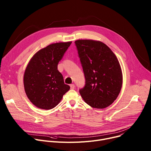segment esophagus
Wrapping results in <instances>:
<instances>
[{
    "label": "esophagus",
    "mask_w": 151,
    "mask_h": 151,
    "mask_svg": "<svg viewBox=\"0 0 151 151\" xmlns=\"http://www.w3.org/2000/svg\"><path fill=\"white\" fill-rule=\"evenodd\" d=\"M70 89H72V90H73L74 88H75V84H73V83H72V84H70Z\"/></svg>",
    "instance_id": "obj_1"
}]
</instances>
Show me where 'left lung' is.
Wrapping results in <instances>:
<instances>
[{
  "label": "left lung",
  "instance_id": "1",
  "mask_svg": "<svg viewBox=\"0 0 151 151\" xmlns=\"http://www.w3.org/2000/svg\"><path fill=\"white\" fill-rule=\"evenodd\" d=\"M85 78L79 90L84 101L93 108L104 109L118 97L122 85L119 61L103 42L79 39L75 42Z\"/></svg>",
  "mask_w": 151,
  "mask_h": 151
}]
</instances>
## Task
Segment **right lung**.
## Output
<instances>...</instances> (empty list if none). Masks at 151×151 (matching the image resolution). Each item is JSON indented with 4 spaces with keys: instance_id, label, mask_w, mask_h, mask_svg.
Segmentation results:
<instances>
[{
    "instance_id": "add662e5",
    "label": "right lung",
    "mask_w": 151,
    "mask_h": 151,
    "mask_svg": "<svg viewBox=\"0 0 151 151\" xmlns=\"http://www.w3.org/2000/svg\"><path fill=\"white\" fill-rule=\"evenodd\" d=\"M71 44L70 41L50 44L29 61L24 74V87L28 99L38 108H54L70 90L57 66Z\"/></svg>"
}]
</instances>
